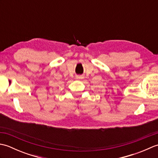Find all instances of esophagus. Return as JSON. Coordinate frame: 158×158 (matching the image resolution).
<instances>
[{"label": "esophagus", "instance_id": "obj_1", "mask_svg": "<svg viewBox=\"0 0 158 158\" xmlns=\"http://www.w3.org/2000/svg\"><path fill=\"white\" fill-rule=\"evenodd\" d=\"M77 79H81V78H82V77L81 76H77Z\"/></svg>", "mask_w": 158, "mask_h": 158}]
</instances>
